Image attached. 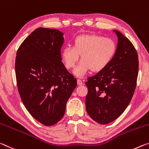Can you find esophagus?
<instances>
[{
  "mask_svg": "<svg viewBox=\"0 0 149 149\" xmlns=\"http://www.w3.org/2000/svg\"><path fill=\"white\" fill-rule=\"evenodd\" d=\"M77 85H78V86H82V85H84L83 81H82L80 79H77Z\"/></svg>",
  "mask_w": 149,
  "mask_h": 149,
  "instance_id": "34e87169",
  "label": "esophagus"
}]
</instances>
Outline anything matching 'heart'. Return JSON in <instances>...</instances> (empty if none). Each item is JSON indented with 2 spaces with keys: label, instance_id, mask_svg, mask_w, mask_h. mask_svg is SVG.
Wrapping results in <instances>:
<instances>
[{
  "label": "heart",
  "instance_id": "heart-1",
  "mask_svg": "<svg viewBox=\"0 0 149 149\" xmlns=\"http://www.w3.org/2000/svg\"><path fill=\"white\" fill-rule=\"evenodd\" d=\"M117 52V44L111 38L100 35H83L77 37L74 46H66L63 48L61 57L65 68L72 69L79 60L81 61L74 71L78 77H82L89 70L100 72L112 62Z\"/></svg>",
  "mask_w": 149,
  "mask_h": 149
}]
</instances>
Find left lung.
Here are the masks:
<instances>
[{"instance_id": "1", "label": "left lung", "mask_w": 149, "mask_h": 149, "mask_svg": "<svg viewBox=\"0 0 149 149\" xmlns=\"http://www.w3.org/2000/svg\"><path fill=\"white\" fill-rule=\"evenodd\" d=\"M117 52L107 68L88 77L86 107L98 123L115 121L129 105L136 88L139 72L138 54L129 40L117 30Z\"/></svg>"}]
</instances>
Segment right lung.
Instances as JSON below:
<instances>
[{
	"label": "right lung",
	"instance_id": "obj_1",
	"mask_svg": "<svg viewBox=\"0 0 149 149\" xmlns=\"http://www.w3.org/2000/svg\"><path fill=\"white\" fill-rule=\"evenodd\" d=\"M63 33L38 28L17 50L15 71L18 93L30 114L46 126L63 117L77 80L62 62Z\"/></svg>",
	"mask_w": 149,
	"mask_h": 149
}]
</instances>
